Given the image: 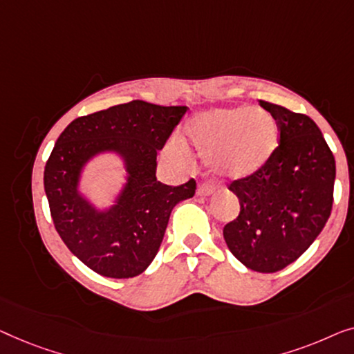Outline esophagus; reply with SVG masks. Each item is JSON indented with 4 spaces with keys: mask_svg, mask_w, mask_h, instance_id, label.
<instances>
[{
    "mask_svg": "<svg viewBox=\"0 0 354 354\" xmlns=\"http://www.w3.org/2000/svg\"><path fill=\"white\" fill-rule=\"evenodd\" d=\"M213 192H215V189H213L210 184H201V186L197 187V196L201 197H208L212 196Z\"/></svg>",
    "mask_w": 354,
    "mask_h": 354,
    "instance_id": "obj_1",
    "label": "esophagus"
}]
</instances>
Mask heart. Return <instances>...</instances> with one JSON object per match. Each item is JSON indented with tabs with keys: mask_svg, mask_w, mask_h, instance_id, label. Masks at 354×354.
Segmentation results:
<instances>
[{
	"mask_svg": "<svg viewBox=\"0 0 354 354\" xmlns=\"http://www.w3.org/2000/svg\"><path fill=\"white\" fill-rule=\"evenodd\" d=\"M186 134L218 173L239 179L266 165L277 147L279 127L263 109L220 107L194 117Z\"/></svg>",
	"mask_w": 354,
	"mask_h": 354,
	"instance_id": "obj_1",
	"label": "heart"
}]
</instances>
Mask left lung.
Listing matches in <instances>:
<instances>
[{
  "label": "left lung",
  "mask_w": 354,
  "mask_h": 354,
  "mask_svg": "<svg viewBox=\"0 0 354 354\" xmlns=\"http://www.w3.org/2000/svg\"><path fill=\"white\" fill-rule=\"evenodd\" d=\"M281 138L261 170L229 184L241 213L223 236L248 270L276 272L308 250L330 216L335 158L321 129L303 113L260 101Z\"/></svg>",
  "instance_id": "left-lung-1"
}]
</instances>
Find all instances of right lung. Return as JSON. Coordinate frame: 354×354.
<instances>
[{
	"instance_id": "right-lung-1",
	"label": "right lung",
	"mask_w": 354,
	"mask_h": 354,
	"mask_svg": "<svg viewBox=\"0 0 354 354\" xmlns=\"http://www.w3.org/2000/svg\"><path fill=\"white\" fill-rule=\"evenodd\" d=\"M186 106L131 101L78 117L57 138L46 167L44 192L56 231L80 261L97 274L128 279L156 258L176 203L196 194V181H157V152L186 113ZM117 153L127 171L109 209L79 192L82 168L101 153Z\"/></svg>"
}]
</instances>
